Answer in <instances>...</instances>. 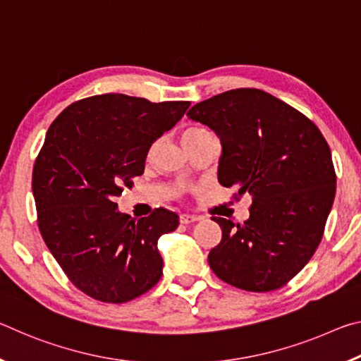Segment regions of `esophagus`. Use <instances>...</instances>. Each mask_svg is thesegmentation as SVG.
Returning <instances> with one entry per match:
<instances>
[{
    "label": "esophagus",
    "mask_w": 361,
    "mask_h": 361,
    "mask_svg": "<svg viewBox=\"0 0 361 361\" xmlns=\"http://www.w3.org/2000/svg\"><path fill=\"white\" fill-rule=\"evenodd\" d=\"M197 216H194V215H180V223L181 224H191V223H194V221H197Z\"/></svg>",
    "instance_id": "1"
}]
</instances>
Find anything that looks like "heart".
Returning <instances> with one entry per match:
<instances>
[{
	"label": "heart",
	"instance_id": "b5f03b06",
	"mask_svg": "<svg viewBox=\"0 0 361 361\" xmlns=\"http://www.w3.org/2000/svg\"><path fill=\"white\" fill-rule=\"evenodd\" d=\"M207 133H210V132L205 130V129H199V127H195V129H189V130L185 133V142H186V140H192V138L207 135Z\"/></svg>",
	"mask_w": 361,
	"mask_h": 361
}]
</instances>
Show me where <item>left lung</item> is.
I'll use <instances>...</instances> for the list:
<instances>
[{"instance_id": "left-lung-1", "label": "left lung", "mask_w": 361, "mask_h": 361, "mask_svg": "<svg viewBox=\"0 0 361 361\" xmlns=\"http://www.w3.org/2000/svg\"><path fill=\"white\" fill-rule=\"evenodd\" d=\"M188 118L221 140L218 181L253 195L242 224L223 231L209 264L223 282L264 293L282 288L312 258L336 194L331 151L312 121L259 89H234L194 105Z\"/></svg>"}]
</instances>
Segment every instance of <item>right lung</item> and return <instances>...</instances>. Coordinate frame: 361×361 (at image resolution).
Instances as JSON below:
<instances>
[{"instance_id":"add662e5","label":"right lung","mask_w":361,"mask_h":361,"mask_svg":"<svg viewBox=\"0 0 361 361\" xmlns=\"http://www.w3.org/2000/svg\"><path fill=\"white\" fill-rule=\"evenodd\" d=\"M189 105L94 95L49 127L32 180L38 228L70 282L97 301H132L162 276L157 240L178 228V215L161 207L137 219L121 213L114 197L132 188L151 145Z\"/></svg>"}]
</instances>
